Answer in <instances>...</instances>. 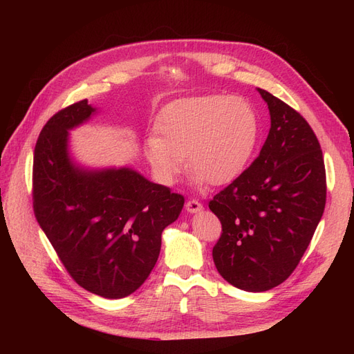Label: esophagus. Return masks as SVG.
Listing matches in <instances>:
<instances>
[{
  "mask_svg": "<svg viewBox=\"0 0 354 354\" xmlns=\"http://www.w3.org/2000/svg\"><path fill=\"white\" fill-rule=\"evenodd\" d=\"M202 203L198 202L196 199H192L186 203V211L190 212V214H196V212H201L202 211Z\"/></svg>",
  "mask_w": 354,
  "mask_h": 354,
  "instance_id": "34e87169",
  "label": "esophagus"
}]
</instances>
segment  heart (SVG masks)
Here are the masks:
<instances>
[{
	"instance_id": "obj_1",
	"label": "heart",
	"mask_w": 354,
	"mask_h": 354,
	"mask_svg": "<svg viewBox=\"0 0 354 354\" xmlns=\"http://www.w3.org/2000/svg\"><path fill=\"white\" fill-rule=\"evenodd\" d=\"M145 142V153L164 183H174L187 167L196 186H223L248 167L260 124L252 106L226 94L194 95L167 104Z\"/></svg>"
}]
</instances>
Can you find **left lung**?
<instances>
[{
  "label": "left lung",
  "mask_w": 354,
  "mask_h": 354,
  "mask_svg": "<svg viewBox=\"0 0 354 354\" xmlns=\"http://www.w3.org/2000/svg\"><path fill=\"white\" fill-rule=\"evenodd\" d=\"M257 91L269 108V136L251 167L209 202L223 227L214 264L223 279L248 292L288 279L326 202L324 156L313 130L291 106Z\"/></svg>",
  "instance_id": "1"
}]
</instances>
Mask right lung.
Returning a JSON list of instances; mask_svg holds the SVG:
<instances>
[{
    "label": "right lung",
    "instance_id": "add662e5",
    "mask_svg": "<svg viewBox=\"0 0 354 354\" xmlns=\"http://www.w3.org/2000/svg\"><path fill=\"white\" fill-rule=\"evenodd\" d=\"M97 113L81 100L42 128L34 153V211L73 281L116 299L151 274L162 232L178 218L185 198L130 167L80 164L69 131Z\"/></svg>",
    "mask_w": 354,
    "mask_h": 354
}]
</instances>
